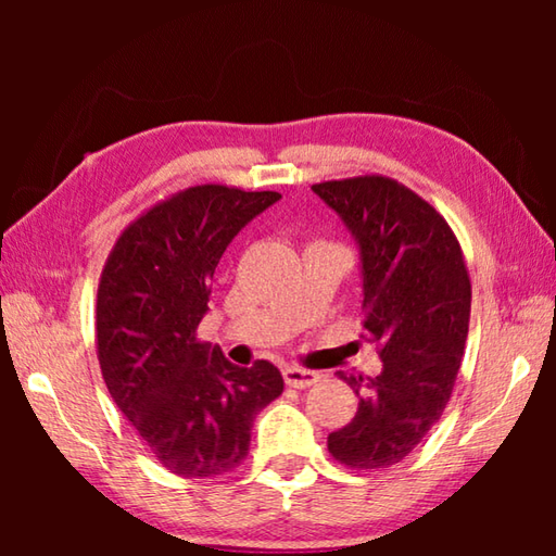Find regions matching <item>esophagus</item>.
Here are the masks:
<instances>
[{
  "mask_svg": "<svg viewBox=\"0 0 556 556\" xmlns=\"http://www.w3.org/2000/svg\"><path fill=\"white\" fill-rule=\"evenodd\" d=\"M285 382L289 384V388L304 390V388H312L314 382H318V375L314 370L299 368V365H287V368H285Z\"/></svg>",
  "mask_w": 556,
  "mask_h": 556,
  "instance_id": "34e87169",
  "label": "esophagus"
}]
</instances>
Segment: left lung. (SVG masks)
I'll list each match as a JSON object with an SVG mask.
<instances>
[{"instance_id": "obj_1", "label": "left lung", "mask_w": 556, "mask_h": 556, "mask_svg": "<svg viewBox=\"0 0 556 556\" xmlns=\"http://www.w3.org/2000/svg\"><path fill=\"white\" fill-rule=\"evenodd\" d=\"M312 188L361 244L363 328L382 357L378 378L343 375L361 402L328 451L345 468L384 470L419 446L454 392L470 321L464 250L444 215L394 178Z\"/></svg>"}]
</instances>
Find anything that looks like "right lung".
Wrapping results in <instances>:
<instances>
[{
	"instance_id": "add662e5",
	"label": "right lung",
	"mask_w": 556,
	"mask_h": 556,
	"mask_svg": "<svg viewBox=\"0 0 556 556\" xmlns=\"http://www.w3.org/2000/svg\"><path fill=\"white\" fill-rule=\"evenodd\" d=\"M281 195L203 184L131 220L98 285L96 341L108 390L159 464L184 478L238 468L257 412L285 392L275 365L238 368L199 338L225 248Z\"/></svg>"
}]
</instances>
